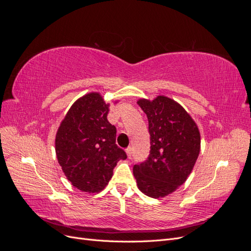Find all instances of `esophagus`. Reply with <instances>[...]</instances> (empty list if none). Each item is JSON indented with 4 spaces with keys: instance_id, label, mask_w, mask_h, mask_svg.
Masks as SVG:
<instances>
[{
    "instance_id": "1",
    "label": "esophagus",
    "mask_w": 251,
    "mask_h": 251,
    "mask_svg": "<svg viewBox=\"0 0 251 251\" xmlns=\"http://www.w3.org/2000/svg\"><path fill=\"white\" fill-rule=\"evenodd\" d=\"M126 155H127V157L128 158H131L132 157V153H133V151H132V148L130 147V148H127L126 150Z\"/></svg>"
}]
</instances>
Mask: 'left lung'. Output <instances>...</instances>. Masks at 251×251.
I'll return each instance as SVG.
<instances>
[{
    "label": "left lung",
    "instance_id": "obj_1",
    "mask_svg": "<svg viewBox=\"0 0 251 251\" xmlns=\"http://www.w3.org/2000/svg\"><path fill=\"white\" fill-rule=\"evenodd\" d=\"M149 120L151 151L135 164L140 191L151 198L168 196L184 183L200 153V132L189 114L175 100L157 96L137 101Z\"/></svg>",
    "mask_w": 251,
    "mask_h": 251
}]
</instances>
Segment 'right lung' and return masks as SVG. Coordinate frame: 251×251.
I'll return each mask as SVG.
<instances>
[{"label": "right lung", "mask_w": 251, "mask_h": 251, "mask_svg": "<svg viewBox=\"0 0 251 251\" xmlns=\"http://www.w3.org/2000/svg\"><path fill=\"white\" fill-rule=\"evenodd\" d=\"M109 103L100 93L75 101L60 124L55 151L67 179L86 193L102 191L126 151L116 144V127L108 121Z\"/></svg>", "instance_id": "add662e5"}]
</instances>
